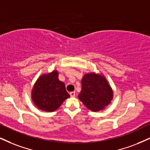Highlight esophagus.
<instances>
[{
    "label": "esophagus",
    "instance_id": "1",
    "mask_svg": "<svg viewBox=\"0 0 150 150\" xmlns=\"http://www.w3.org/2000/svg\"><path fill=\"white\" fill-rule=\"evenodd\" d=\"M69 95H70V96H71V97H74L75 95H76V92H71L69 93Z\"/></svg>",
    "mask_w": 150,
    "mask_h": 150
}]
</instances>
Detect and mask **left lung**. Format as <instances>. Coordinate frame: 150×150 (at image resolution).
Segmentation results:
<instances>
[{
  "label": "left lung",
  "mask_w": 150,
  "mask_h": 150,
  "mask_svg": "<svg viewBox=\"0 0 150 150\" xmlns=\"http://www.w3.org/2000/svg\"><path fill=\"white\" fill-rule=\"evenodd\" d=\"M79 99L92 111L103 110L112 99V90L106 79L95 73L87 74L82 81Z\"/></svg>",
  "instance_id": "8db88e82"
}]
</instances>
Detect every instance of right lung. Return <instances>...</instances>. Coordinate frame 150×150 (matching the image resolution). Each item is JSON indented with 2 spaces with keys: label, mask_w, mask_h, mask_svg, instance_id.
<instances>
[{
  "label": "right lung",
  "mask_w": 150,
  "mask_h": 150,
  "mask_svg": "<svg viewBox=\"0 0 150 150\" xmlns=\"http://www.w3.org/2000/svg\"><path fill=\"white\" fill-rule=\"evenodd\" d=\"M69 97L63 82L58 79V72L53 71L41 76L32 91V99L37 107L44 111L52 112Z\"/></svg>",
  "instance_id": "right-lung-1"
}]
</instances>
